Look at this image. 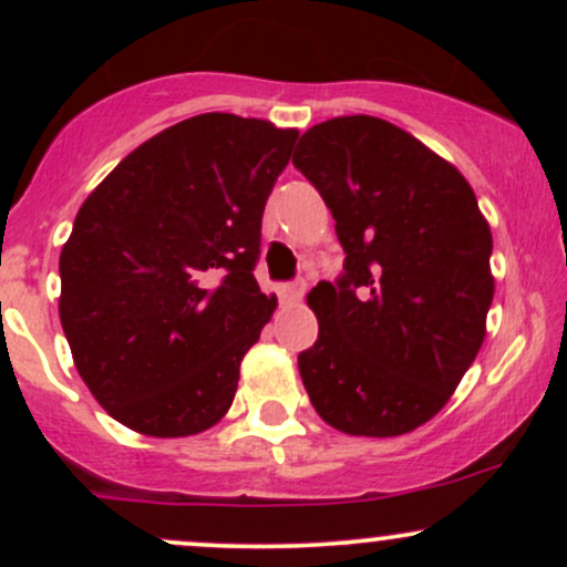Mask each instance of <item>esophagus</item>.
<instances>
[{"label":"esophagus","instance_id":"esophagus-1","mask_svg":"<svg viewBox=\"0 0 567 567\" xmlns=\"http://www.w3.org/2000/svg\"><path fill=\"white\" fill-rule=\"evenodd\" d=\"M303 290H306V285L301 282V279H296V282H285V285H279V301L282 303H296V301H301V296H303Z\"/></svg>","mask_w":567,"mask_h":567}]
</instances>
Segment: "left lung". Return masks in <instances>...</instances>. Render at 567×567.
I'll use <instances>...</instances> for the list:
<instances>
[{
    "label": "left lung",
    "mask_w": 567,
    "mask_h": 567,
    "mask_svg": "<svg viewBox=\"0 0 567 567\" xmlns=\"http://www.w3.org/2000/svg\"><path fill=\"white\" fill-rule=\"evenodd\" d=\"M292 165L336 218L343 271L309 306L298 354L338 432L396 437L445 405L485 338L493 237L466 178L405 130L354 114L306 130Z\"/></svg>",
    "instance_id": "obj_1"
}]
</instances>
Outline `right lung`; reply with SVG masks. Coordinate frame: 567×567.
Instances as JSON below:
<instances>
[{
    "mask_svg": "<svg viewBox=\"0 0 567 567\" xmlns=\"http://www.w3.org/2000/svg\"><path fill=\"white\" fill-rule=\"evenodd\" d=\"M296 130L199 114L141 143L84 199L61 252V324L112 419L186 437L231 408L271 320L261 218Z\"/></svg>",
    "mask_w": 567,
    "mask_h": 567,
    "instance_id": "right-lung-1",
    "label": "right lung"
}]
</instances>
